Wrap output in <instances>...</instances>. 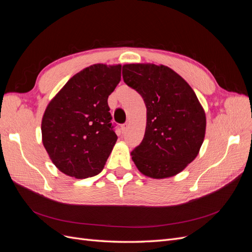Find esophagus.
Wrapping results in <instances>:
<instances>
[{"mask_svg":"<svg viewBox=\"0 0 252 252\" xmlns=\"http://www.w3.org/2000/svg\"><path fill=\"white\" fill-rule=\"evenodd\" d=\"M127 129H128V123H124L121 125V130L123 133H125L127 131Z\"/></svg>","mask_w":252,"mask_h":252,"instance_id":"34e87169","label":"esophagus"}]
</instances>
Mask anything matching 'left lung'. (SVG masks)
Listing matches in <instances>:
<instances>
[{
	"mask_svg": "<svg viewBox=\"0 0 252 252\" xmlns=\"http://www.w3.org/2000/svg\"><path fill=\"white\" fill-rule=\"evenodd\" d=\"M122 73L147 108L144 139L131 152L135 166L154 179L181 172L199 154L205 136V112L194 91L163 65L127 64Z\"/></svg>",
	"mask_w": 252,
	"mask_h": 252,
	"instance_id": "1",
	"label": "left lung"
}]
</instances>
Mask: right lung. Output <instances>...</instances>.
Returning a JSON list of instances; mask_svg holds the SVG:
<instances>
[{"label": "right lung", "instance_id": "1", "mask_svg": "<svg viewBox=\"0 0 252 252\" xmlns=\"http://www.w3.org/2000/svg\"><path fill=\"white\" fill-rule=\"evenodd\" d=\"M121 81V65L95 64L68 81L42 120L44 147L63 173L86 179L100 173L118 136L108 96Z\"/></svg>", "mask_w": 252, "mask_h": 252}]
</instances>
